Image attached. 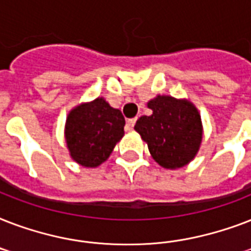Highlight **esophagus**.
Segmentation results:
<instances>
[{"label":"esophagus","mask_w":251,"mask_h":251,"mask_svg":"<svg viewBox=\"0 0 251 251\" xmlns=\"http://www.w3.org/2000/svg\"><path fill=\"white\" fill-rule=\"evenodd\" d=\"M135 121H137V118H130L126 121V130H133L134 125H135Z\"/></svg>","instance_id":"esophagus-1"}]
</instances>
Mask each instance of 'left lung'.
Here are the masks:
<instances>
[{
    "mask_svg": "<svg viewBox=\"0 0 251 251\" xmlns=\"http://www.w3.org/2000/svg\"><path fill=\"white\" fill-rule=\"evenodd\" d=\"M150 116L138 118L134 129L149 146L151 156L165 169H178L199 151L203 126L197 106L186 99L157 95L147 102Z\"/></svg>",
    "mask_w": 251,
    "mask_h": 251,
    "instance_id": "1",
    "label": "left lung"
}]
</instances>
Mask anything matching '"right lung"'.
Returning <instances> with one entry per match:
<instances>
[{"mask_svg": "<svg viewBox=\"0 0 251 251\" xmlns=\"http://www.w3.org/2000/svg\"><path fill=\"white\" fill-rule=\"evenodd\" d=\"M125 118L104 98L82 102L69 112L65 141L73 160L84 168H96L109 157L124 137Z\"/></svg>", "mask_w": 251, "mask_h": 251, "instance_id": "obj_1", "label": "right lung"}]
</instances>
